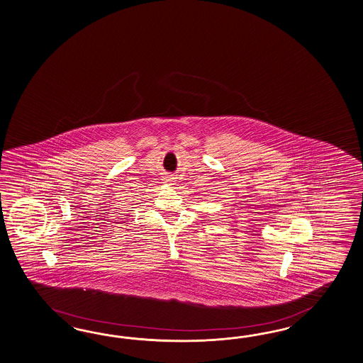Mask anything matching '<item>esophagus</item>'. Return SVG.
<instances>
[{
	"label": "esophagus",
	"instance_id": "34e87169",
	"mask_svg": "<svg viewBox=\"0 0 363 363\" xmlns=\"http://www.w3.org/2000/svg\"><path fill=\"white\" fill-rule=\"evenodd\" d=\"M172 180H174V177H164V182H166V183H168V184H169V183H172Z\"/></svg>",
	"mask_w": 363,
	"mask_h": 363
}]
</instances>
